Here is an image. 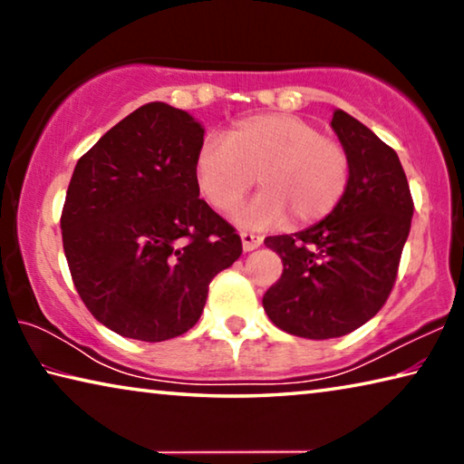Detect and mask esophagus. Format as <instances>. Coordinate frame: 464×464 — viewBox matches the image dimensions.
<instances>
[{"label": "esophagus", "mask_w": 464, "mask_h": 464, "mask_svg": "<svg viewBox=\"0 0 464 464\" xmlns=\"http://www.w3.org/2000/svg\"><path fill=\"white\" fill-rule=\"evenodd\" d=\"M264 237L262 235H256V233H247V231H241V243H243V251H254L262 246Z\"/></svg>", "instance_id": "obj_1"}]
</instances>
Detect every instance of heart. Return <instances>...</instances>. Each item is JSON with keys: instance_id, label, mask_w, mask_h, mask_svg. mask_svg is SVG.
<instances>
[{"instance_id": "obj_1", "label": "heart", "mask_w": 464, "mask_h": 464, "mask_svg": "<svg viewBox=\"0 0 464 464\" xmlns=\"http://www.w3.org/2000/svg\"><path fill=\"white\" fill-rule=\"evenodd\" d=\"M350 171L345 147L293 114L247 116L225 139L208 137L196 155L200 192L223 213L246 198L257 176L262 192L239 215L249 225H276L286 215L298 227L321 221L342 202Z\"/></svg>"}]
</instances>
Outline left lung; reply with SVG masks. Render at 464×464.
Returning <instances> with one entry per match:
<instances>
[{"instance_id":"obj_1","label":"left lung","mask_w":464,"mask_h":464,"mask_svg":"<svg viewBox=\"0 0 464 464\" xmlns=\"http://www.w3.org/2000/svg\"><path fill=\"white\" fill-rule=\"evenodd\" d=\"M332 129L352 166L342 202L304 231L264 239L285 266L264 311L282 332L307 340L342 337L381 311L413 217L397 153L343 110L334 112Z\"/></svg>"}]
</instances>
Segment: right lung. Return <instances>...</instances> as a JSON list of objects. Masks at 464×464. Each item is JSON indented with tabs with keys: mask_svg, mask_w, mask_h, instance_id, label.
<instances>
[{
	"mask_svg": "<svg viewBox=\"0 0 464 464\" xmlns=\"http://www.w3.org/2000/svg\"><path fill=\"white\" fill-rule=\"evenodd\" d=\"M202 143L190 114L149 102L73 169L63 249L85 307L119 335L163 342L186 334L210 280L241 256L239 235L198 196Z\"/></svg>",
	"mask_w": 464,
	"mask_h": 464,
	"instance_id": "right-lung-1",
	"label": "right lung"
}]
</instances>
